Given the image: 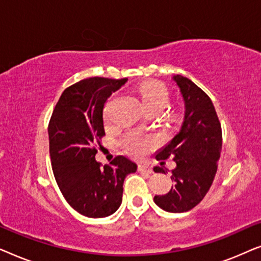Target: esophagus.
Segmentation results:
<instances>
[{
	"label": "esophagus",
	"instance_id": "obj_1",
	"mask_svg": "<svg viewBox=\"0 0 261 261\" xmlns=\"http://www.w3.org/2000/svg\"><path fill=\"white\" fill-rule=\"evenodd\" d=\"M138 170L140 171L141 173H146V174H151L153 173V170L149 167L148 165H145V164H140V165L138 166Z\"/></svg>",
	"mask_w": 261,
	"mask_h": 261
}]
</instances>
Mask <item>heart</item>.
Listing matches in <instances>:
<instances>
[{
    "label": "heart",
    "instance_id": "obj_1",
    "mask_svg": "<svg viewBox=\"0 0 261 261\" xmlns=\"http://www.w3.org/2000/svg\"><path fill=\"white\" fill-rule=\"evenodd\" d=\"M140 99L145 110L147 109H159L165 108L167 101H169V92L163 84L152 83L144 85L140 88ZM112 105V99L107 102L105 107V116L108 117L109 108ZM154 146V140L152 138H141L139 135L130 134L123 140V147L126 151L133 156H142L148 149Z\"/></svg>",
    "mask_w": 261,
    "mask_h": 261
}]
</instances>
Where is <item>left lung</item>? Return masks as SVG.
I'll return each instance as SVG.
<instances>
[{"mask_svg": "<svg viewBox=\"0 0 261 261\" xmlns=\"http://www.w3.org/2000/svg\"><path fill=\"white\" fill-rule=\"evenodd\" d=\"M173 81L184 101V121L172 140L158 151L156 160L172 158L176 167L173 185L165 195L154 196V203L169 213H184L195 208L212 187L222 149V130L209 96L187 77L176 74ZM154 172H166L154 167Z\"/></svg>", "mask_w": 261, "mask_h": 261, "instance_id": "obj_1", "label": "left lung"}]
</instances>
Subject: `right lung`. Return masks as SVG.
Wrapping results in <instances>:
<instances>
[{
    "label": "right lung",
    "instance_id": "add662e5",
    "mask_svg": "<svg viewBox=\"0 0 261 261\" xmlns=\"http://www.w3.org/2000/svg\"><path fill=\"white\" fill-rule=\"evenodd\" d=\"M127 78L91 77L66 88L48 123L49 156L53 174L64 198L88 217H107L122 202L123 181L137 164L117 155L110 165L95 160V146L105 137L103 108Z\"/></svg>",
    "mask_w": 261,
    "mask_h": 261
}]
</instances>
